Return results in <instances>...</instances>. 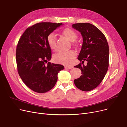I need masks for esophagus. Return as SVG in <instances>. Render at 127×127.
<instances>
[{
    "label": "esophagus",
    "mask_w": 127,
    "mask_h": 127,
    "mask_svg": "<svg viewBox=\"0 0 127 127\" xmlns=\"http://www.w3.org/2000/svg\"><path fill=\"white\" fill-rule=\"evenodd\" d=\"M65 68L66 69H70L72 68V66H65Z\"/></svg>",
    "instance_id": "obj_1"
}]
</instances>
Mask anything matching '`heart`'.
<instances>
[{
	"instance_id": "1",
	"label": "heart",
	"mask_w": 127,
	"mask_h": 127,
	"mask_svg": "<svg viewBox=\"0 0 127 127\" xmlns=\"http://www.w3.org/2000/svg\"><path fill=\"white\" fill-rule=\"evenodd\" d=\"M62 34L70 41H75L77 37V33L70 28L64 29L62 32ZM47 42L51 49L55 50L56 48V37L53 33H51L48 35L47 37ZM73 44H75L74 42H73ZM75 57V51L70 50L56 53L53 57V60L56 63L64 65H69L74 60Z\"/></svg>"
}]
</instances>
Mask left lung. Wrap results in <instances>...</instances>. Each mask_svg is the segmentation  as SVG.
<instances>
[{
  "label": "left lung",
  "instance_id": "8db88e82",
  "mask_svg": "<svg viewBox=\"0 0 127 127\" xmlns=\"http://www.w3.org/2000/svg\"><path fill=\"white\" fill-rule=\"evenodd\" d=\"M72 28L81 33L83 44L78 59L81 63L75 66L81 69L80 77L75 79L74 83L79 90L88 92L95 89L105 76L109 67V45L103 33L90 23H77Z\"/></svg>",
  "mask_w": 127,
  "mask_h": 127
}]
</instances>
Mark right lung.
I'll return each mask as SVG.
<instances>
[{"label": "right lung", "instance_id": "add662e5", "mask_svg": "<svg viewBox=\"0 0 127 127\" xmlns=\"http://www.w3.org/2000/svg\"><path fill=\"white\" fill-rule=\"evenodd\" d=\"M62 25L37 23L27 29L18 41L16 50L18 73L24 83L36 93L51 90L59 72L64 68L62 65L47 63L51 58V50L47 37Z\"/></svg>", "mask_w": 127, "mask_h": 127}]
</instances>
